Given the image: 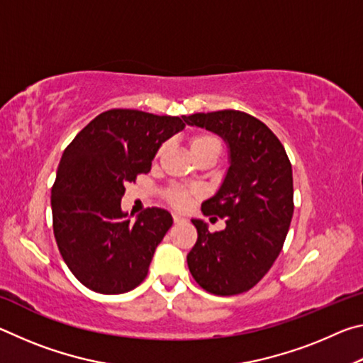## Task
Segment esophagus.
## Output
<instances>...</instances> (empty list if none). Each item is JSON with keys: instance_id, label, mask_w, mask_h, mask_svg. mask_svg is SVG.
<instances>
[{"instance_id": "obj_1", "label": "esophagus", "mask_w": 363, "mask_h": 363, "mask_svg": "<svg viewBox=\"0 0 363 363\" xmlns=\"http://www.w3.org/2000/svg\"><path fill=\"white\" fill-rule=\"evenodd\" d=\"M173 219L174 223H184V220H186L182 216H179V214H173Z\"/></svg>"}]
</instances>
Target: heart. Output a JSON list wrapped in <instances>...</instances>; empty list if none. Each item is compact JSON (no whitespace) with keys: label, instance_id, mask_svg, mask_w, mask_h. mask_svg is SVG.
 Returning <instances> with one entry per match:
<instances>
[{"label":"heart","instance_id":"heart-1","mask_svg":"<svg viewBox=\"0 0 363 363\" xmlns=\"http://www.w3.org/2000/svg\"><path fill=\"white\" fill-rule=\"evenodd\" d=\"M163 149L164 147H160V150L157 152V157H160V153L163 152ZM190 149H192L194 157L206 152L219 153L220 140L214 136V134H208V133L196 134V136L190 139ZM167 199L169 201V205H173L174 208H177V210H186V208L190 205V201H192L190 194L187 190H182V189H169Z\"/></svg>","mask_w":363,"mask_h":363}]
</instances>
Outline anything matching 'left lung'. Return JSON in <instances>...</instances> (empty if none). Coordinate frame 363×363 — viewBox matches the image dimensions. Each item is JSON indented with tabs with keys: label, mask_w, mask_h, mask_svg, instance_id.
Returning <instances> with one entry per match:
<instances>
[{
	"label": "left lung",
	"mask_w": 363,
	"mask_h": 363,
	"mask_svg": "<svg viewBox=\"0 0 363 363\" xmlns=\"http://www.w3.org/2000/svg\"><path fill=\"white\" fill-rule=\"evenodd\" d=\"M225 140L229 169L205 216L225 218V229L210 232L192 219L196 243L187 255L192 277L203 290L232 296L253 288L284 248L293 218V171L279 138L255 116L238 110L182 116Z\"/></svg>",
	"instance_id": "obj_1"
}]
</instances>
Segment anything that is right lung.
Segmentation results:
<instances>
[{"mask_svg":"<svg viewBox=\"0 0 363 363\" xmlns=\"http://www.w3.org/2000/svg\"><path fill=\"white\" fill-rule=\"evenodd\" d=\"M184 126L179 116L112 108L89 121L64 150L51 189L54 237L72 274L89 290L120 294L147 277L173 218L153 206L131 223L121 211V196L128 182L149 173L160 145Z\"/></svg>","mask_w":363,"mask_h":363,"instance_id":"right-lung-1","label":"right lung"}]
</instances>
